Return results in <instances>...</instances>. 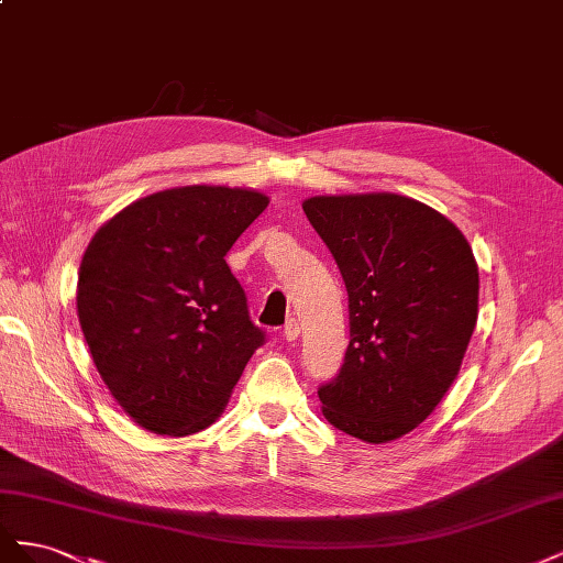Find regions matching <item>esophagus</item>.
<instances>
[{
  "mask_svg": "<svg viewBox=\"0 0 563 563\" xmlns=\"http://www.w3.org/2000/svg\"><path fill=\"white\" fill-rule=\"evenodd\" d=\"M298 335H300L298 319H288L286 327H284V338L288 340V343H294V340H298Z\"/></svg>",
  "mask_w": 563,
  "mask_h": 563,
  "instance_id": "1",
  "label": "esophagus"
}]
</instances>
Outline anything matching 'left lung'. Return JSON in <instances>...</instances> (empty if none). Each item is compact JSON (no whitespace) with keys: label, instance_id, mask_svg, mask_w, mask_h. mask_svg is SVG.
Returning a JSON list of instances; mask_svg holds the SVG:
<instances>
[{"label":"left lung","instance_id":"obj_1","mask_svg":"<svg viewBox=\"0 0 563 563\" xmlns=\"http://www.w3.org/2000/svg\"><path fill=\"white\" fill-rule=\"evenodd\" d=\"M302 211L350 296V345L319 389L333 428L387 444L428 418L457 378L479 314V267L465 234L395 192L319 195Z\"/></svg>","mask_w":563,"mask_h":563}]
</instances>
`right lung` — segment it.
<instances>
[{"label":"right lung","mask_w":563,"mask_h":563,"mask_svg":"<svg viewBox=\"0 0 563 563\" xmlns=\"http://www.w3.org/2000/svg\"><path fill=\"white\" fill-rule=\"evenodd\" d=\"M265 192L183 185L131 201L84 251L77 317L112 399L143 430L195 434L220 418L263 343L225 253Z\"/></svg>","instance_id":"obj_1"}]
</instances>
